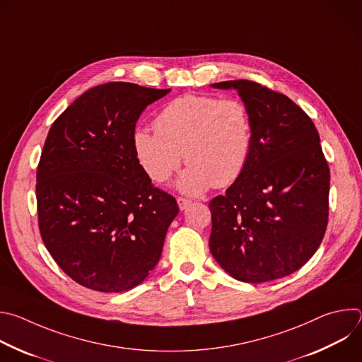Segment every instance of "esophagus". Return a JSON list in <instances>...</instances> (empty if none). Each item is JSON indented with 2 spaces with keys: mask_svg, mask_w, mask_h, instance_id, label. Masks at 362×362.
<instances>
[{
  "mask_svg": "<svg viewBox=\"0 0 362 362\" xmlns=\"http://www.w3.org/2000/svg\"><path fill=\"white\" fill-rule=\"evenodd\" d=\"M190 203H192V200H190V199H186V197H177V204H179V209H180V211H185Z\"/></svg>",
  "mask_w": 362,
  "mask_h": 362,
  "instance_id": "esophagus-1",
  "label": "esophagus"
}]
</instances>
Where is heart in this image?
Listing matches in <instances>:
<instances>
[{
    "mask_svg": "<svg viewBox=\"0 0 362 362\" xmlns=\"http://www.w3.org/2000/svg\"><path fill=\"white\" fill-rule=\"evenodd\" d=\"M154 129L136 130V156L147 176L158 183L166 182L185 156L189 166L176 186L186 194L233 183L252 151L250 113L242 100L233 97L180 95L162 109Z\"/></svg>",
    "mask_w": 362,
    "mask_h": 362,
    "instance_id": "b5f03b06",
    "label": "heart"
}]
</instances>
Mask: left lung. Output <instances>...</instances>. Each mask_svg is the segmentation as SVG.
Returning a JSON list of instances; mask_svg holds the SVG:
<instances>
[{
  "label": "left lung",
  "mask_w": 362,
  "mask_h": 362,
  "mask_svg": "<svg viewBox=\"0 0 362 362\" xmlns=\"http://www.w3.org/2000/svg\"><path fill=\"white\" fill-rule=\"evenodd\" d=\"M212 87L238 91L253 141L242 175L209 203L211 252L242 282L288 276L311 259L327 230L329 168L318 130L289 97L255 81Z\"/></svg>",
  "instance_id": "8db88e82"
}]
</instances>
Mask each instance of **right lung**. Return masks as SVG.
I'll list each match as a JSON object with an SVG mask.
<instances>
[{
  "label": "right lung",
  "mask_w": 362,
  "mask_h": 362,
  "mask_svg": "<svg viewBox=\"0 0 362 362\" xmlns=\"http://www.w3.org/2000/svg\"><path fill=\"white\" fill-rule=\"evenodd\" d=\"M170 88L107 83L87 90L51 126L37 169L42 242L77 284L123 292L158 265L176 199L153 187L133 136L143 110Z\"/></svg>",
  "instance_id": "1"
}]
</instances>
